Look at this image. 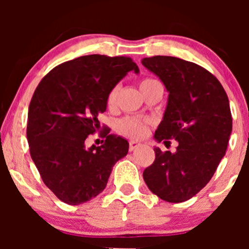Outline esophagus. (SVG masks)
Instances as JSON below:
<instances>
[{"label":"esophagus","instance_id":"obj_1","mask_svg":"<svg viewBox=\"0 0 249 249\" xmlns=\"http://www.w3.org/2000/svg\"><path fill=\"white\" fill-rule=\"evenodd\" d=\"M141 146V142H130V146H128V148H130V151H133V150H136L137 147H139Z\"/></svg>","mask_w":249,"mask_h":249}]
</instances>
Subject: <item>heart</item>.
I'll return each instance as SVG.
<instances>
[{
	"instance_id": "obj_1",
	"label": "heart",
	"mask_w": 249,
	"mask_h": 249,
	"mask_svg": "<svg viewBox=\"0 0 249 249\" xmlns=\"http://www.w3.org/2000/svg\"><path fill=\"white\" fill-rule=\"evenodd\" d=\"M157 82L154 79H144L141 82V90L144 89L147 85L152 84V83ZM119 88L115 87L112 90L108 92L107 96V107H115L117 96H118ZM118 131L125 136L130 137V138H142L145 133H146V121H142V119L136 118V117H126V118L119 121L118 125H117Z\"/></svg>"
}]
</instances>
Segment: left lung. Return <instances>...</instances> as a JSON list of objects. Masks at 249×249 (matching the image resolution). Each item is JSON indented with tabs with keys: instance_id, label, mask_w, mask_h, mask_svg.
<instances>
[{
	"instance_id": "1",
	"label": "left lung",
	"mask_w": 249,
	"mask_h": 249,
	"mask_svg": "<svg viewBox=\"0 0 249 249\" xmlns=\"http://www.w3.org/2000/svg\"><path fill=\"white\" fill-rule=\"evenodd\" d=\"M168 92L153 138L176 139L174 153L154 147L156 159L142 177L152 193L168 202L191 199L208 184L232 133L230 101L218 79L196 63L171 56L142 58Z\"/></svg>"
}]
</instances>
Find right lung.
<instances>
[{
  "mask_svg": "<svg viewBox=\"0 0 249 249\" xmlns=\"http://www.w3.org/2000/svg\"><path fill=\"white\" fill-rule=\"evenodd\" d=\"M133 71L130 57L81 56L53 68L39 82L28 111L30 156L43 182L65 204L95 198L107 184L112 167L128 152V142L104 128L102 146L85 147L101 128L108 92Z\"/></svg>",
  "mask_w": 249,
  "mask_h": 249,
  "instance_id": "obj_1",
  "label": "right lung"
}]
</instances>
